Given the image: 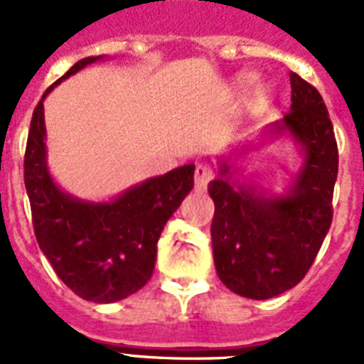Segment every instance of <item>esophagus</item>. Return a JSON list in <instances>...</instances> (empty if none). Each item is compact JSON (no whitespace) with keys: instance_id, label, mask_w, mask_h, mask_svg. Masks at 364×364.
Masks as SVG:
<instances>
[{"instance_id":"34e87169","label":"esophagus","mask_w":364,"mask_h":364,"mask_svg":"<svg viewBox=\"0 0 364 364\" xmlns=\"http://www.w3.org/2000/svg\"><path fill=\"white\" fill-rule=\"evenodd\" d=\"M213 179V171L208 164H198L196 166V170H194V187L196 191H205L208 187V183Z\"/></svg>"}]
</instances>
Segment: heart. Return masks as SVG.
<instances>
[{"instance_id": "obj_1", "label": "heart", "mask_w": 364, "mask_h": 364, "mask_svg": "<svg viewBox=\"0 0 364 364\" xmlns=\"http://www.w3.org/2000/svg\"><path fill=\"white\" fill-rule=\"evenodd\" d=\"M262 96H264V94H262V92H259V98H260V100H262Z\"/></svg>"}]
</instances>
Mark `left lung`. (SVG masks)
Wrapping results in <instances>:
<instances>
[{
  "instance_id": "obj_1",
  "label": "left lung",
  "mask_w": 364,
  "mask_h": 364,
  "mask_svg": "<svg viewBox=\"0 0 364 364\" xmlns=\"http://www.w3.org/2000/svg\"><path fill=\"white\" fill-rule=\"evenodd\" d=\"M291 77V111L272 130H287L300 143L304 162L285 196L234 187L221 162L210 183L215 202L211 243L217 276L232 293L266 300L293 289L314 264L333 223L338 145L327 105L316 87Z\"/></svg>"
}]
</instances>
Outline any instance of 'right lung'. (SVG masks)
Here are the masks:
<instances>
[{"instance_id":"1","label":"right lung","mask_w":364,"mask_h":364,"mask_svg":"<svg viewBox=\"0 0 364 364\" xmlns=\"http://www.w3.org/2000/svg\"><path fill=\"white\" fill-rule=\"evenodd\" d=\"M100 58L79 60L43 94L26 143L24 185L37 243L54 272L77 296L109 304L151 279L164 225L194 187V164L147 179L111 202H82L56 187L47 168L43 100L58 82Z\"/></svg>"}]
</instances>
